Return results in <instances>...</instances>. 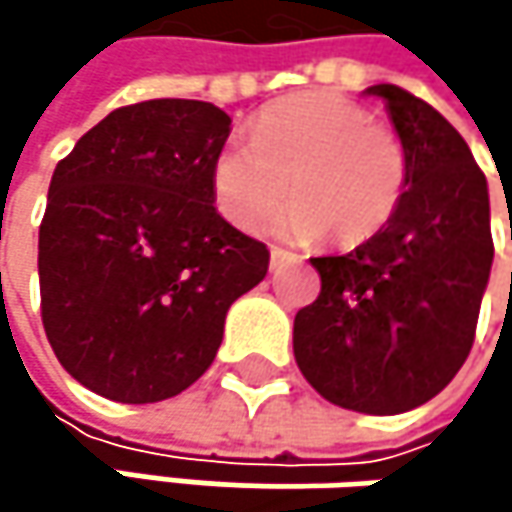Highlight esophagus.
Returning <instances> with one entry per match:
<instances>
[{
    "instance_id": "34e87169",
    "label": "esophagus",
    "mask_w": 512,
    "mask_h": 512,
    "mask_svg": "<svg viewBox=\"0 0 512 512\" xmlns=\"http://www.w3.org/2000/svg\"><path fill=\"white\" fill-rule=\"evenodd\" d=\"M293 260H296V255L287 252V249H278V246L269 249V266H272V269H278V266H284V263H293Z\"/></svg>"
}]
</instances>
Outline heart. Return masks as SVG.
Masks as SVG:
<instances>
[{
	"label": "heart",
	"instance_id": "obj_1",
	"mask_svg": "<svg viewBox=\"0 0 512 512\" xmlns=\"http://www.w3.org/2000/svg\"><path fill=\"white\" fill-rule=\"evenodd\" d=\"M400 136L335 91L290 94L257 115L249 145L213 162V195L228 222L257 231L287 201L275 228L293 240L353 249L388 228L406 192Z\"/></svg>",
	"mask_w": 512,
	"mask_h": 512
}]
</instances>
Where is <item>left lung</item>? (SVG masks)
<instances>
[{
  "label": "left lung",
  "instance_id": "left-lung-1",
  "mask_svg": "<svg viewBox=\"0 0 512 512\" xmlns=\"http://www.w3.org/2000/svg\"><path fill=\"white\" fill-rule=\"evenodd\" d=\"M364 94L385 100L406 148V192L382 234L311 257L320 296L293 320V356L329 403L397 415L433 400L471 353L495 246L486 177L460 133L397 85Z\"/></svg>",
  "mask_w": 512,
  "mask_h": 512
}]
</instances>
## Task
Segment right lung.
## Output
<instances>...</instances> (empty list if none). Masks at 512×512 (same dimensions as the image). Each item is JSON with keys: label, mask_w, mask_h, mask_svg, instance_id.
Here are the masks:
<instances>
[{"label": "right lung", "mask_w": 512, "mask_h": 512, "mask_svg": "<svg viewBox=\"0 0 512 512\" xmlns=\"http://www.w3.org/2000/svg\"><path fill=\"white\" fill-rule=\"evenodd\" d=\"M228 133L213 103L145 100L109 112L52 171L38 237L44 332L100 397L156 403L189 388L234 299L266 275L269 249L213 207Z\"/></svg>", "instance_id": "right-lung-1"}]
</instances>
